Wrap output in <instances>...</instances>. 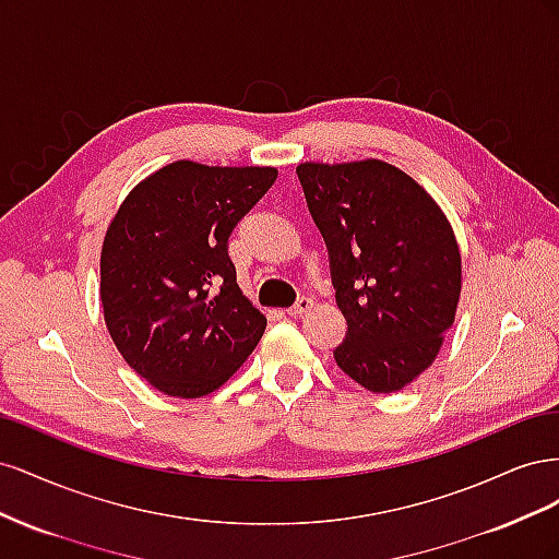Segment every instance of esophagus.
Returning <instances> with one entry per match:
<instances>
[{"instance_id": "34e87169", "label": "esophagus", "mask_w": 559, "mask_h": 559, "mask_svg": "<svg viewBox=\"0 0 559 559\" xmlns=\"http://www.w3.org/2000/svg\"><path fill=\"white\" fill-rule=\"evenodd\" d=\"M312 306H314V300H312V298H308V296H300V298L296 300V306H292V308L286 310V312H289L292 317H300V314H306Z\"/></svg>"}]
</instances>
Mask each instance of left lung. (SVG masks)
I'll use <instances>...</instances> for the list:
<instances>
[{
    "mask_svg": "<svg viewBox=\"0 0 559 559\" xmlns=\"http://www.w3.org/2000/svg\"><path fill=\"white\" fill-rule=\"evenodd\" d=\"M347 319L335 364L376 394L427 370L454 321L462 259L445 214L382 160L296 167Z\"/></svg>",
    "mask_w": 559,
    "mask_h": 559,
    "instance_id": "8db88e82",
    "label": "left lung"
}]
</instances>
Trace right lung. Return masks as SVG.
I'll use <instances>...</instances> for the list:
<instances>
[{
	"mask_svg": "<svg viewBox=\"0 0 559 559\" xmlns=\"http://www.w3.org/2000/svg\"><path fill=\"white\" fill-rule=\"evenodd\" d=\"M275 167L165 165L114 216L103 247L105 321L134 373L163 394L205 396L259 345L265 317L238 286L230 233Z\"/></svg>",
	"mask_w": 559,
	"mask_h": 559,
	"instance_id": "obj_1",
	"label": "right lung"
}]
</instances>
